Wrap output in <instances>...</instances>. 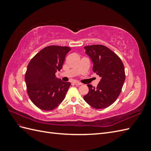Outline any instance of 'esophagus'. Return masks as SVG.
Segmentation results:
<instances>
[{
    "label": "esophagus",
    "instance_id": "34e87169",
    "mask_svg": "<svg viewBox=\"0 0 151 151\" xmlns=\"http://www.w3.org/2000/svg\"><path fill=\"white\" fill-rule=\"evenodd\" d=\"M74 84H75L76 86H79L82 85V84H81V83H78V82H74Z\"/></svg>",
    "mask_w": 151,
    "mask_h": 151
}]
</instances>
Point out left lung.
Returning a JSON list of instances; mask_svg holds the SVG:
<instances>
[{
  "label": "left lung",
  "instance_id": "8db88e82",
  "mask_svg": "<svg viewBox=\"0 0 151 151\" xmlns=\"http://www.w3.org/2000/svg\"><path fill=\"white\" fill-rule=\"evenodd\" d=\"M93 63V70L101 77L96 88L88 84L89 92L85 101L96 109L107 108L115 102L125 80L123 63L116 53L102 45L84 47Z\"/></svg>",
  "mask_w": 151,
  "mask_h": 151
}]
</instances>
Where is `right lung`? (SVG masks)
<instances>
[{
  "mask_svg": "<svg viewBox=\"0 0 151 151\" xmlns=\"http://www.w3.org/2000/svg\"><path fill=\"white\" fill-rule=\"evenodd\" d=\"M70 50L51 45L40 50L29 62L25 74L27 93L40 109L52 110L64 99L70 83L57 78L55 73L61 70Z\"/></svg>",
  "mask_w": 151,
  "mask_h": 151,
  "instance_id": "1",
  "label": "right lung"
}]
</instances>
